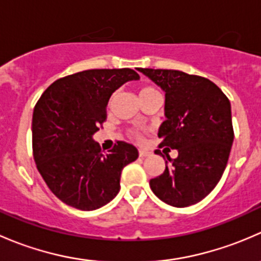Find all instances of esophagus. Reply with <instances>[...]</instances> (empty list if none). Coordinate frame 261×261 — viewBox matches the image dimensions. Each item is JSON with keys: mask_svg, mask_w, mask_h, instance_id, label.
<instances>
[{"mask_svg": "<svg viewBox=\"0 0 261 261\" xmlns=\"http://www.w3.org/2000/svg\"><path fill=\"white\" fill-rule=\"evenodd\" d=\"M150 154H151V152H150L149 150H145V149H139V155H140L141 158L149 156Z\"/></svg>", "mask_w": 261, "mask_h": 261, "instance_id": "34e87169", "label": "esophagus"}]
</instances>
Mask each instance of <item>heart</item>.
I'll list each match as a JSON object with an SVG mask.
<instances>
[{"label":"heart","instance_id":"obj_1","mask_svg":"<svg viewBox=\"0 0 261 261\" xmlns=\"http://www.w3.org/2000/svg\"><path fill=\"white\" fill-rule=\"evenodd\" d=\"M152 92H158V91L155 88H152V87H144V88H141V91H140V96L141 94L152 93Z\"/></svg>","mask_w":261,"mask_h":261}]
</instances>
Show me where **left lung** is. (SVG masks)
<instances>
[{"label": "left lung", "mask_w": 261, "mask_h": 261, "mask_svg": "<svg viewBox=\"0 0 261 261\" xmlns=\"http://www.w3.org/2000/svg\"><path fill=\"white\" fill-rule=\"evenodd\" d=\"M138 70L165 92V121L158 136L163 139L160 147L178 151L175 159L167 156L165 170L150 179V188L170 206L198 203L217 186L227 165L233 143L230 101L207 78L173 69Z\"/></svg>", "instance_id": "obj_1"}]
</instances>
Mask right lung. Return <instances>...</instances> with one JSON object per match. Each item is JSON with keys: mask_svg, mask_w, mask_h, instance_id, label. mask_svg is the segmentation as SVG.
Listing matches in <instances>:
<instances>
[{"mask_svg": "<svg viewBox=\"0 0 261 261\" xmlns=\"http://www.w3.org/2000/svg\"><path fill=\"white\" fill-rule=\"evenodd\" d=\"M138 73L122 69H89L55 81L41 94L33 114V151L36 168L50 191L68 206L93 211L117 196L123 167L139 151L117 141L102 154L93 140L107 116L116 89Z\"/></svg>", "mask_w": 261, "mask_h": 261, "instance_id": "1", "label": "right lung"}]
</instances>
